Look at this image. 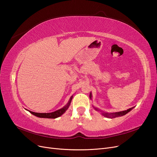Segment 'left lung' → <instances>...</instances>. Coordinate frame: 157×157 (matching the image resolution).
<instances>
[{
  "mask_svg": "<svg viewBox=\"0 0 157 157\" xmlns=\"http://www.w3.org/2000/svg\"><path fill=\"white\" fill-rule=\"evenodd\" d=\"M90 98L92 99V93L91 92H90ZM93 107L94 108L95 110L98 111H100L104 117H105L107 118H115V117H118L124 116V115H126V114H127L128 112H130L132 110V109L134 108V107H132V108L128 109H127V110H125V111L116 112V113H105V112H104V111H102L100 110V109H98V108L95 107L94 106H93Z\"/></svg>",
  "mask_w": 157,
  "mask_h": 157,
  "instance_id": "obj_1",
  "label": "left lung"
}]
</instances>
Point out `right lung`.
I'll use <instances>...</instances> for the list:
<instances>
[{"label":"right lung","instance_id":"1","mask_svg":"<svg viewBox=\"0 0 157 157\" xmlns=\"http://www.w3.org/2000/svg\"><path fill=\"white\" fill-rule=\"evenodd\" d=\"M73 96H71L69 99V100L68 101V103H67V105H65L63 107H62L61 109H59V110H57L54 112H52V113H35V112H33L31 111L27 110L28 111H29L32 115H35L37 117H40V118H58L60 116H61L63 115V114L67 110L70 104L71 103V100H72L73 99Z\"/></svg>","mask_w":157,"mask_h":157}]
</instances>
